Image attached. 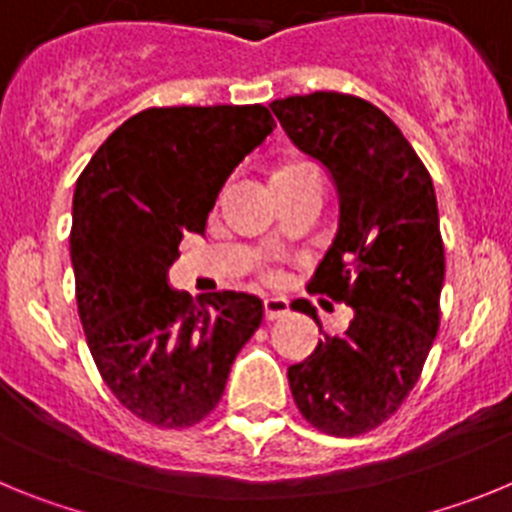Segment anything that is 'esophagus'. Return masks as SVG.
I'll use <instances>...</instances> for the list:
<instances>
[{
	"instance_id": "esophagus-1",
	"label": "esophagus",
	"mask_w": 512,
	"mask_h": 512,
	"mask_svg": "<svg viewBox=\"0 0 512 512\" xmlns=\"http://www.w3.org/2000/svg\"><path fill=\"white\" fill-rule=\"evenodd\" d=\"M289 312V302L284 297H266L264 300V315L266 320H279Z\"/></svg>"
}]
</instances>
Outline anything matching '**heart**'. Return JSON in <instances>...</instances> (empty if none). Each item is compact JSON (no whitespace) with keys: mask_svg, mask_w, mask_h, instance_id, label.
Segmentation results:
<instances>
[{"mask_svg":"<svg viewBox=\"0 0 512 512\" xmlns=\"http://www.w3.org/2000/svg\"><path fill=\"white\" fill-rule=\"evenodd\" d=\"M307 166H289V169H284V171H279L277 176H284V174H297V171H305Z\"/></svg>","mask_w":512,"mask_h":512,"instance_id":"obj_1","label":"heart"}]
</instances>
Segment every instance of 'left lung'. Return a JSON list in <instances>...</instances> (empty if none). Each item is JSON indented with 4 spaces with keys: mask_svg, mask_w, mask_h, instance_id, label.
I'll return each mask as SVG.
<instances>
[{
    "mask_svg": "<svg viewBox=\"0 0 512 512\" xmlns=\"http://www.w3.org/2000/svg\"><path fill=\"white\" fill-rule=\"evenodd\" d=\"M269 107L338 194L336 238L310 289L354 310L343 336L289 366V390L318 431L361 436L405 402L436 338L446 274L436 189L402 130L364 99L315 92ZM292 310L323 328L310 302Z\"/></svg>",
    "mask_w": 512,
    "mask_h": 512,
    "instance_id": "1",
    "label": "left lung"
}]
</instances>
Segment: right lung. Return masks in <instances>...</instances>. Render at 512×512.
Returning a JSON list of instances; mask_svg holds the SVG:
<instances>
[{
  "label": "right lung",
  "instance_id": "right-lung-1",
  "mask_svg": "<svg viewBox=\"0 0 512 512\" xmlns=\"http://www.w3.org/2000/svg\"><path fill=\"white\" fill-rule=\"evenodd\" d=\"M277 128L264 104L153 107L125 120L81 171L71 210L76 305L104 384L161 428L200 423L223 397L264 302L169 284L184 233L205 235L217 194Z\"/></svg>",
  "mask_w": 512,
  "mask_h": 512
}]
</instances>
